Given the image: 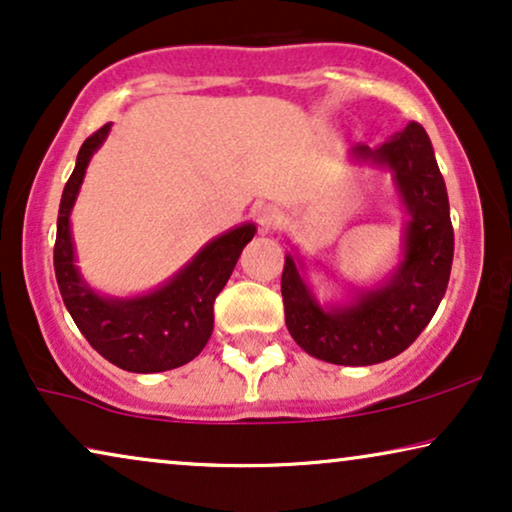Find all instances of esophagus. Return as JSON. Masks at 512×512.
Wrapping results in <instances>:
<instances>
[{
    "instance_id": "esophagus-1",
    "label": "esophagus",
    "mask_w": 512,
    "mask_h": 512,
    "mask_svg": "<svg viewBox=\"0 0 512 512\" xmlns=\"http://www.w3.org/2000/svg\"><path fill=\"white\" fill-rule=\"evenodd\" d=\"M254 214H256L258 226L263 230H272L275 226H279V221H282V209L275 205H258L254 209Z\"/></svg>"
}]
</instances>
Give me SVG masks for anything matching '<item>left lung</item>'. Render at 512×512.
Here are the masks:
<instances>
[{"label": "left lung", "mask_w": 512, "mask_h": 512, "mask_svg": "<svg viewBox=\"0 0 512 512\" xmlns=\"http://www.w3.org/2000/svg\"><path fill=\"white\" fill-rule=\"evenodd\" d=\"M352 153L396 174L412 216L401 268L387 286L363 293L356 305L324 312L305 289L293 258L286 256L284 319L291 338L307 354L338 366H373L405 352L436 314L450 282L454 228L445 179L422 125L410 123L380 149L359 144Z\"/></svg>", "instance_id": "left-lung-1"}]
</instances>
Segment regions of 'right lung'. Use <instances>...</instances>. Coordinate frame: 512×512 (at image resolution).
<instances>
[{
  "instance_id": "1",
  "label": "right lung",
  "mask_w": 512,
  "mask_h": 512,
  "mask_svg": "<svg viewBox=\"0 0 512 512\" xmlns=\"http://www.w3.org/2000/svg\"><path fill=\"white\" fill-rule=\"evenodd\" d=\"M102 125L83 142L58 212L53 265L60 296L95 352L128 373H163L193 361L214 328V300L233 275L244 244L256 228L240 226L209 242L170 284L135 300H107L88 289L74 268L69 212L86 174L88 160L107 137Z\"/></svg>"
}]
</instances>
